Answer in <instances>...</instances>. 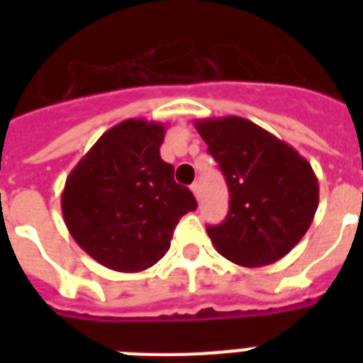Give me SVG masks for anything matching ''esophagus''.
Instances as JSON below:
<instances>
[{
  "instance_id": "obj_1",
  "label": "esophagus",
  "mask_w": 363,
  "mask_h": 363,
  "mask_svg": "<svg viewBox=\"0 0 363 363\" xmlns=\"http://www.w3.org/2000/svg\"><path fill=\"white\" fill-rule=\"evenodd\" d=\"M190 188H192V192H194V196H196V199H199V196H201V186H199V182H194Z\"/></svg>"
}]
</instances>
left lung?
<instances>
[{
    "label": "left lung",
    "mask_w": 363,
    "mask_h": 363,
    "mask_svg": "<svg viewBox=\"0 0 363 363\" xmlns=\"http://www.w3.org/2000/svg\"><path fill=\"white\" fill-rule=\"evenodd\" d=\"M230 188V211L207 226L218 252L242 267L269 265L292 250L315 218L318 181L288 143L241 116L196 121Z\"/></svg>",
    "instance_id": "1"
}]
</instances>
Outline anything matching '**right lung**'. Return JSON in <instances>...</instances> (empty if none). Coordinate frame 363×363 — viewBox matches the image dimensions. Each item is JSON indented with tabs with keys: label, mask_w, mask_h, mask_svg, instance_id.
<instances>
[{
	"label": "right lung",
	"mask_w": 363,
	"mask_h": 363,
	"mask_svg": "<svg viewBox=\"0 0 363 363\" xmlns=\"http://www.w3.org/2000/svg\"><path fill=\"white\" fill-rule=\"evenodd\" d=\"M165 125L130 118L99 137L65 181L62 215L77 245L122 273L152 267L198 203L160 156Z\"/></svg>",
	"instance_id": "add662e5"
}]
</instances>
